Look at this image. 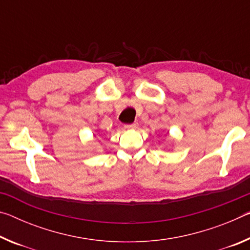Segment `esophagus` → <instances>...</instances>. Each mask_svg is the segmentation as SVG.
I'll use <instances>...</instances> for the list:
<instances>
[{
	"mask_svg": "<svg viewBox=\"0 0 250 250\" xmlns=\"http://www.w3.org/2000/svg\"><path fill=\"white\" fill-rule=\"evenodd\" d=\"M125 129H137L138 124L137 122H133V124H130V125H125Z\"/></svg>",
	"mask_w": 250,
	"mask_h": 250,
	"instance_id": "esophagus-1",
	"label": "esophagus"
}]
</instances>
